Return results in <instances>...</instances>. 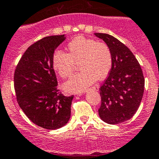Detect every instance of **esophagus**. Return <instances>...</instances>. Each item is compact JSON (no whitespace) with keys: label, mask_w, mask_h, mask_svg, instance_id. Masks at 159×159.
Here are the masks:
<instances>
[{"label":"esophagus","mask_w":159,"mask_h":159,"mask_svg":"<svg viewBox=\"0 0 159 159\" xmlns=\"http://www.w3.org/2000/svg\"><path fill=\"white\" fill-rule=\"evenodd\" d=\"M91 90H93V91H98L99 90V87L98 85H95V86H93L92 88H91ZM81 93H78V94H77V96H81Z\"/></svg>","instance_id":"esophagus-1"}]
</instances>
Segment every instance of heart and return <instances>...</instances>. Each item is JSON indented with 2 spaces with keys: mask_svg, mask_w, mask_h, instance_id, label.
I'll list each match as a JSON object with an SVG mask.
<instances>
[{
  "mask_svg": "<svg viewBox=\"0 0 159 159\" xmlns=\"http://www.w3.org/2000/svg\"><path fill=\"white\" fill-rule=\"evenodd\" d=\"M67 51H55L52 65L59 76L70 77L76 65L81 71L74 75L63 84L69 93L84 91L98 79H103L110 73L113 64L111 51L108 44L94 38L77 36L67 44Z\"/></svg>",
  "mask_w": 159,
  "mask_h": 159,
  "instance_id": "b5f03b06",
  "label": "heart"
}]
</instances>
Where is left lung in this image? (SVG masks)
I'll use <instances>...</instances> for the list:
<instances>
[{
	"mask_svg": "<svg viewBox=\"0 0 159 159\" xmlns=\"http://www.w3.org/2000/svg\"><path fill=\"white\" fill-rule=\"evenodd\" d=\"M110 48L113 64L109 75L100 87V118L108 124L128 121L142 102L145 78L133 53L123 43L108 34L95 33Z\"/></svg>",
	"mask_w": 159,
	"mask_h": 159,
	"instance_id": "1",
	"label": "left lung"
}]
</instances>
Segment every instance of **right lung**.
I'll list each match as a JSON object with an SVG mask.
<instances>
[{
  "label": "right lung",
  "mask_w": 159,
  "mask_h": 159,
  "mask_svg": "<svg viewBox=\"0 0 159 159\" xmlns=\"http://www.w3.org/2000/svg\"><path fill=\"white\" fill-rule=\"evenodd\" d=\"M65 34L43 38L26 50L16 66L14 86L19 106L37 125L48 130L63 127L70 116L74 95L57 89L52 65L56 48Z\"/></svg>",
  "instance_id": "add662e5"
}]
</instances>
